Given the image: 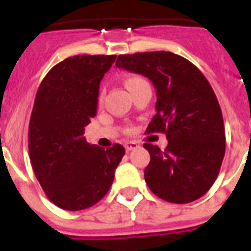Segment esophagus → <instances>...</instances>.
Returning a JSON list of instances; mask_svg holds the SVG:
<instances>
[{"mask_svg": "<svg viewBox=\"0 0 251 251\" xmlns=\"http://www.w3.org/2000/svg\"><path fill=\"white\" fill-rule=\"evenodd\" d=\"M139 145L137 143V142H126L124 143V148H126V151H133V150H136V148H138Z\"/></svg>", "mask_w": 251, "mask_h": 251, "instance_id": "obj_1", "label": "esophagus"}]
</instances>
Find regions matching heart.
I'll use <instances>...</instances> for the list:
<instances>
[{
    "instance_id": "b5f03b06",
    "label": "heart",
    "mask_w": 251,
    "mask_h": 251,
    "mask_svg": "<svg viewBox=\"0 0 251 251\" xmlns=\"http://www.w3.org/2000/svg\"><path fill=\"white\" fill-rule=\"evenodd\" d=\"M141 80H143V79L139 76H129L127 80H126V86H127V88H129V86H132L133 84L138 83V81H141Z\"/></svg>"
}]
</instances>
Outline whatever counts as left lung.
<instances>
[{
	"mask_svg": "<svg viewBox=\"0 0 251 251\" xmlns=\"http://www.w3.org/2000/svg\"><path fill=\"white\" fill-rule=\"evenodd\" d=\"M115 66L148 77L156 89V115L147 132L165 133V151L145 143L151 161L145 179L153 194L172 203L200 199L214 185L224 156L221 108L202 73L170 51L119 55Z\"/></svg>",
	"mask_w": 251,
	"mask_h": 251,
	"instance_id": "8db88e82",
	"label": "left lung"
}]
</instances>
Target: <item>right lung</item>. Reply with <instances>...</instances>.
<instances>
[{
  "label": "right lung",
  "instance_id": "1",
  "mask_svg": "<svg viewBox=\"0 0 251 251\" xmlns=\"http://www.w3.org/2000/svg\"><path fill=\"white\" fill-rule=\"evenodd\" d=\"M115 55H76L55 65L40 84L28 126L32 170L49 200L68 211L100 201L126 150L83 137L97 114L99 84Z\"/></svg>",
  "mask_w": 251,
  "mask_h": 251
}]
</instances>
